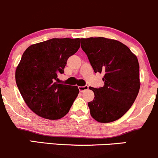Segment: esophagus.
<instances>
[{
    "mask_svg": "<svg viewBox=\"0 0 158 158\" xmlns=\"http://www.w3.org/2000/svg\"><path fill=\"white\" fill-rule=\"evenodd\" d=\"M88 89V85H84V86H79V90L81 91V92H83V91H86V90Z\"/></svg>",
    "mask_w": 158,
    "mask_h": 158,
    "instance_id": "obj_1",
    "label": "esophagus"
}]
</instances>
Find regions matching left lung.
Returning <instances> with one entry per match:
<instances>
[{"mask_svg":"<svg viewBox=\"0 0 158 158\" xmlns=\"http://www.w3.org/2000/svg\"><path fill=\"white\" fill-rule=\"evenodd\" d=\"M80 40L94 73L104 74L103 87H89L94 93V100L88 103L91 115L100 123L118 120L129 110L139 91L137 58L115 40L90 37Z\"/></svg>","mask_w":158,"mask_h":158,"instance_id":"left-lung-1","label":"left lung"}]
</instances>
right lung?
I'll return each mask as SVG.
<instances>
[{
	"instance_id": "1",
	"label": "right lung",
	"mask_w": 158,
	"mask_h": 158,
	"mask_svg": "<svg viewBox=\"0 0 158 158\" xmlns=\"http://www.w3.org/2000/svg\"><path fill=\"white\" fill-rule=\"evenodd\" d=\"M80 47L79 38H53L31 45L15 70V82L24 100L34 113L50 120L70 110L79 90L59 83L67 60Z\"/></svg>"
}]
</instances>
